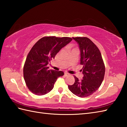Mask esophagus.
I'll list each match as a JSON object with an SVG mask.
<instances>
[{"mask_svg": "<svg viewBox=\"0 0 127 127\" xmlns=\"http://www.w3.org/2000/svg\"><path fill=\"white\" fill-rule=\"evenodd\" d=\"M64 75H65V76H69V75H70V74H69L68 72H64Z\"/></svg>", "mask_w": 127, "mask_h": 127, "instance_id": "esophagus-1", "label": "esophagus"}]
</instances>
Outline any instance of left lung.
I'll list each match as a JSON object with an SVG mask.
<instances>
[{
    "mask_svg": "<svg viewBox=\"0 0 127 127\" xmlns=\"http://www.w3.org/2000/svg\"><path fill=\"white\" fill-rule=\"evenodd\" d=\"M72 38L79 46L83 77L79 80L74 76V83L69 85L68 88L75 95L83 98L98 90L104 80L105 68L99 48L90 39L86 37Z\"/></svg>",
    "mask_w": 127,
    "mask_h": 127,
    "instance_id": "obj_1",
    "label": "left lung"
}]
</instances>
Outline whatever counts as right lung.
Here are the masks:
<instances>
[{
	"mask_svg": "<svg viewBox=\"0 0 127 127\" xmlns=\"http://www.w3.org/2000/svg\"><path fill=\"white\" fill-rule=\"evenodd\" d=\"M72 40L69 37L45 36L32 48L24 65L23 76L27 86L33 94L42 95L50 92L57 79L64 75L62 71L48 70L47 64Z\"/></svg>",
	"mask_w": 127,
	"mask_h": 127,
	"instance_id": "1",
	"label": "right lung"
}]
</instances>
